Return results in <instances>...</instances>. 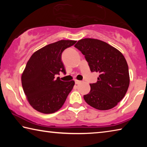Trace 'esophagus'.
Wrapping results in <instances>:
<instances>
[{"mask_svg": "<svg viewBox=\"0 0 147 147\" xmlns=\"http://www.w3.org/2000/svg\"><path fill=\"white\" fill-rule=\"evenodd\" d=\"M75 84H79L80 83H81V81H79V80H75Z\"/></svg>", "mask_w": 147, "mask_h": 147, "instance_id": "34e87169", "label": "esophagus"}]
</instances>
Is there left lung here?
Segmentation results:
<instances>
[{
    "label": "left lung",
    "instance_id": "8db88e82",
    "mask_svg": "<svg viewBox=\"0 0 147 147\" xmlns=\"http://www.w3.org/2000/svg\"><path fill=\"white\" fill-rule=\"evenodd\" d=\"M82 53L91 72L99 74L84 96L89 105L99 110L113 108L125 95L130 84L128 66L120 51L98 39L86 38L74 45Z\"/></svg>",
    "mask_w": 147,
    "mask_h": 147
}]
</instances>
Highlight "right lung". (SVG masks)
<instances>
[{
    "instance_id": "right-lung-1",
    "label": "right lung",
    "mask_w": 147,
    "mask_h": 147,
    "mask_svg": "<svg viewBox=\"0 0 147 147\" xmlns=\"http://www.w3.org/2000/svg\"><path fill=\"white\" fill-rule=\"evenodd\" d=\"M76 41L61 40L49 44L34 53L27 62L21 76L22 86L30 105L43 113L60 109L74 85L63 82L56 75L66 74L61 61L62 53Z\"/></svg>"
}]
</instances>
